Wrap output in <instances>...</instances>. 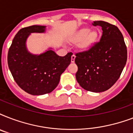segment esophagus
Returning a JSON list of instances; mask_svg holds the SVG:
<instances>
[{
	"label": "esophagus",
	"instance_id": "obj_1",
	"mask_svg": "<svg viewBox=\"0 0 133 133\" xmlns=\"http://www.w3.org/2000/svg\"><path fill=\"white\" fill-rule=\"evenodd\" d=\"M75 58H76V56H75V54H73L72 55V56H71V62H72V63L75 62Z\"/></svg>",
	"mask_w": 133,
	"mask_h": 133
}]
</instances>
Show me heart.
Masks as SVG:
<instances>
[{
  "label": "heart",
  "instance_id": "b5f03b06",
  "mask_svg": "<svg viewBox=\"0 0 133 133\" xmlns=\"http://www.w3.org/2000/svg\"><path fill=\"white\" fill-rule=\"evenodd\" d=\"M97 32L95 31H90L88 28H84L72 36L70 38V41L75 43L79 42V48L83 50H87L94 44V43L97 40Z\"/></svg>",
  "mask_w": 133,
  "mask_h": 133
}]
</instances>
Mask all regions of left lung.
Wrapping results in <instances>:
<instances>
[{"instance_id": "left-lung-1", "label": "left lung", "mask_w": 133, "mask_h": 133, "mask_svg": "<svg viewBox=\"0 0 133 133\" xmlns=\"http://www.w3.org/2000/svg\"><path fill=\"white\" fill-rule=\"evenodd\" d=\"M102 29V36L88 51L75 54L76 79L85 90L101 92L116 83L127 61V48L117 26L102 21L93 22Z\"/></svg>"}]
</instances>
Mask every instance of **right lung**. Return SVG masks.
<instances>
[{
	"label": "right lung",
	"mask_w": 133,
	"mask_h": 133,
	"mask_svg": "<svg viewBox=\"0 0 133 133\" xmlns=\"http://www.w3.org/2000/svg\"><path fill=\"white\" fill-rule=\"evenodd\" d=\"M45 26L32 25L22 28L14 36L8 51L9 70L18 85L32 95L51 92L58 85L60 77L71 62L72 52L59 56L52 50L39 55L31 54L26 41L31 33H43Z\"/></svg>",
	"instance_id": "add662e5"
}]
</instances>
